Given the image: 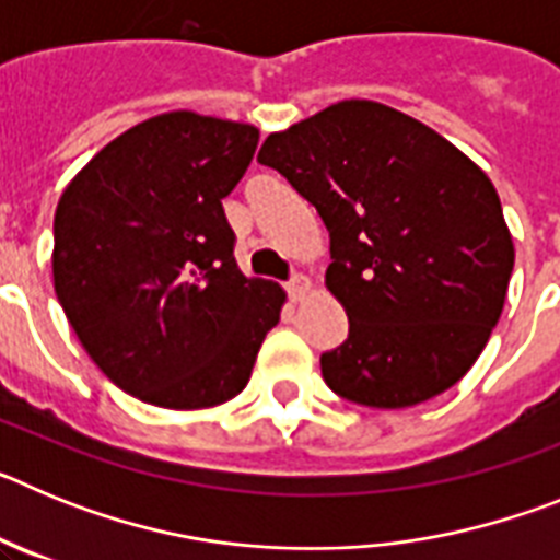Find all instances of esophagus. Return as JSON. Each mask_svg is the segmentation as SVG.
Returning a JSON list of instances; mask_svg holds the SVG:
<instances>
[{
    "label": "esophagus",
    "instance_id": "1",
    "mask_svg": "<svg viewBox=\"0 0 560 560\" xmlns=\"http://www.w3.org/2000/svg\"><path fill=\"white\" fill-rule=\"evenodd\" d=\"M308 291H311V280H308V277H305V275H294V277H291L289 296H291V300H294V303H296V300H303V296L308 294Z\"/></svg>",
    "mask_w": 560,
    "mask_h": 560
}]
</instances>
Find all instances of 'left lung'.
<instances>
[{"mask_svg": "<svg viewBox=\"0 0 560 560\" xmlns=\"http://www.w3.org/2000/svg\"><path fill=\"white\" fill-rule=\"evenodd\" d=\"M257 162L330 232L325 285L350 334L323 353L325 384L375 409L454 387L491 339L516 257L482 167L375 101H339L269 133Z\"/></svg>", "mask_w": 560, "mask_h": 560, "instance_id": "left-lung-1", "label": "left lung"}]
</instances>
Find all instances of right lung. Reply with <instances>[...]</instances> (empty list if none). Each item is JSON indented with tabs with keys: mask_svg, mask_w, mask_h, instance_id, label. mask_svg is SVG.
Returning a JSON list of instances; mask_svg holds the SVG:
<instances>
[{
	"mask_svg": "<svg viewBox=\"0 0 560 560\" xmlns=\"http://www.w3.org/2000/svg\"><path fill=\"white\" fill-rule=\"evenodd\" d=\"M249 122L167 112L97 151L61 192L52 280L106 378L162 409L249 384L285 291L237 269L226 199L255 156Z\"/></svg>",
	"mask_w": 560,
	"mask_h": 560,
	"instance_id": "add662e5",
	"label": "right lung"
}]
</instances>
